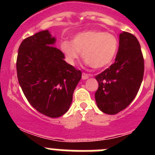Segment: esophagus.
Returning a JSON list of instances; mask_svg holds the SVG:
<instances>
[{
    "instance_id": "obj_1",
    "label": "esophagus",
    "mask_w": 155,
    "mask_h": 155,
    "mask_svg": "<svg viewBox=\"0 0 155 155\" xmlns=\"http://www.w3.org/2000/svg\"><path fill=\"white\" fill-rule=\"evenodd\" d=\"M91 75L87 74H86V73H83L82 74V79H83V80H86V79H87L88 78H89V77H91Z\"/></svg>"
}]
</instances>
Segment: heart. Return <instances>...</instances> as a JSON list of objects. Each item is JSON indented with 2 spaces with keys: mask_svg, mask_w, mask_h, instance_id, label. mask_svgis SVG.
Masks as SVG:
<instances>
[{
  "mask_svg": "<svg viewBox=\"0 0 155 155\" xmlns=\"http://www.w3.org/2000/svg\"><path fill=\"white\" fill-rule=\"evenodd\" d=\"M118 46V39L113 34L99 30H89L77 34L72 42H61V50L71 65L75 64L82 53L83 59L87 64L94 69H100L113 61Z\"/></svg>",
  "mask_w": 155,
  "mask_h": 155,
  "instance_id": "heart-1",
  "label": "heart"
}]
</instances>
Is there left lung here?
<instances>
[{"label":"left lung","instance_id":"left-lung-1","mask_svg":"<svg viewBox=\"0 0 155 155\" xmlns=\"http://www.w3.org/2000/svg\"><path fill=\"white\" fill-rule=\"evenodd\" d=\"M143 71L144 62L137 39L123 31L115 62L95 77L98 88L94 97L98 109L109 115L126 109L139 91Z\"/></svg>","mask_w":155,"mask_h":155}]
</instances>
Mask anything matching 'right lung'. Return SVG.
<instances>
[{
	"instance_id": "1",
	"label": "right lung",
	"mask_w": 155,
	"mask_h": 155,
	"mask_svg": "<svg viewBox=\"0 0 155 155\" xmlns=\"http://www.w3.org/2000/svg\"><path fill=\"white\" fill-rule=\"evenodd\" d=\"M55 42L48 30L28 37L19 46L16 62L25 96L34 109L51 118L68 112L81 78V71L64 61Z\"/></svg>"
}]
</instances>
